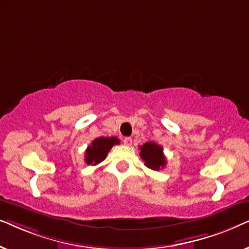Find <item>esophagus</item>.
<instances>
[{
	"label": "esophagus",
	"mask_w": 249,
	"mask_h": 249,
	"mask_svg": "<svg viewBox=\"0 0 249 249\" xmlns=\"http://www.w3.org/2000/svg\"><path fill=\"white\" fill-rule=\"evenodd\" d=\"M124 144L127 146H130L132 144V139L130 137H125L124 138Z\"/></svg>",
	"instance_id": "1"
}]
</instances>
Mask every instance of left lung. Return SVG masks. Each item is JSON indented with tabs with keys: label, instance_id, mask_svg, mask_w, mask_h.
I'll use <instances>...</instances> for the list:
<instances>
[{
	"label": "left lung",
	"instance_id": "8db88e82",
	"mask_svg": "<svg viewBox=\"0 0 249 249\" xmlns=\"http://www.w3.org/2000/svg\"><path fill=\"white\" fill-rule=\"evenodd\" d=\"M141 149V158L145 162V165L151 170L159 171L166 164L165 156L163 154V147L153 142H145L142 146H139Z\"/></svg>",
	"mask_w": 249,
	"mask_h": 249
}]
</instances>
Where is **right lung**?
<instances>
[{
  "instance_id": "right-lung-1",
  "label": "right lung",
  "mask_w": 249,
  "mask_h": 249,
  "mask_svg": "<svg viewBox=\"0 0 249 249\" xmlns=\"http://www.w3.org/2000/svg\"><path fill=\"white\" fill-rule=\"evenodd\" d=\"M120 144L117 137H100L94 139L85 153V162L88 165H97L104 161L107 153L114 145Z\"/></svg>"
}]
</instances>
